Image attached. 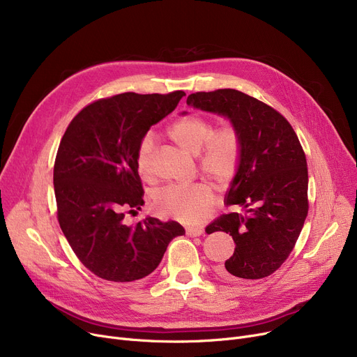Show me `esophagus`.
<instances>
[{
  "mask_svg": "<svg viewBox=\"0 0 357 357\" xmlns=\"http://www.w3.org/2000/svg\"><path fill=\"white\" fill-rule=\"evenodd\" d=\"M204 233L202 227H188L186 229V234H188L190 237H198Z\"/></svg>",
  "mask_w": 357,
  "mask_h": 357,
  "instance_id": "34e87169",
  "label": "esophagus"
}]
</instances>
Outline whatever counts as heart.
<instances>
[{"mask_svg":"<svg viewBox=\"0 0 357 357\" xmlns=\"http://www.w3.org/2000/svg\"><path fill=\"white\" fill-rule=\"evenodd\" d=\"M167 133L185 152L198 155L199 172L220 188L234 179L243 155L241 135L234 124L215 128L211 119L190 114L174 121ZM153 146V136L146 135L136 152L137 171L147 182H152L156 176L152 160ZM213 202L214 191L211 186L197 182L190 186H166L156 192L152 207L160 217L197 222L208 213Z\"/></svg>","mask_w":357,"mask_h":357,"instance_id":"b5f03b06","label":"heart"}]
</instances>
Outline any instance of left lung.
<instances>
[{
	"label": "left lung",
	"mask_w": 357,
	"mask_h": 357,
	"mask_svg": "<svg viewBox=\"0 0 357 357\" xmlns=\"http://www.w3.org/2000/svg\"><path fill=\"white\" fill-rule=\"evenodd\" d=\"M186 104L229 117L243 140L226 204L240 205L245 213L222 214L205 229L208 234L230 233L236 243L218 273L229 279L266 278L288 259L308 214L303 146L280 112L237 89L195 92Z\"/></svg>",
	"instance_id": "obj_1"
}]
</instances>
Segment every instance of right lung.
Listing matches in <instances>:
<instances>
[{"mask_svg":"<svg viewBox=\"0 0 357 357\" xmlns=\"http://www.w3.org/2000/svg\"><path fill=\"white\" fill-rule=\"evenodd\" d=\"M183 96L124 92L101 98L73 117L61 140L53 167L59 226L84 266L101 279L133 282L150 275L171 240L185 234L176 221L124 222L126 213L144 204L137 146Z\"/></svg>","mask_w":357,"mask_h":357,"instance_id":"1","label":"right lung"}]
</instances>
